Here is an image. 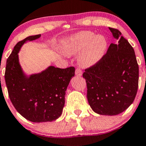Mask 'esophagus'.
I'll use <instances>...</instances> for the list:
<instances>
[{
  "label": "esophagus",
  "mask_w": 146,
  "mask_h": 146,
  "mask_svg": "<svg viewBox=\"0 0 146 146\" xmlns=\"http://www.w3.org/2000/svg\"><path fill=\"white\" fill-rule=\"evenodd\" d=\"M75 73H76V76H82V70H80L79 68H77L76 69V72H75Z\"/></svg>",
  "instance_id": "34e87169"
}]
</instances>
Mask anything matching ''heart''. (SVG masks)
Instances as JSON below:
<instances>
[{
  "mask_svg": "<svg viewBox=\"0 0 146 146\" xmlns=\"http://www.w3.org/2000/svg\"><path fill=\"white\" fill-rule=\"evenodd\" d=\"M107 42L102 35L84 31L75 35L66 47L70 54L80 52L78 61L82 66L89 67L95 65L102 58L107 49Z\"/></svg>",
  "mask_w": 146,
  "mask_h": 146,
  "instance_id": "b5f03b06",
  "label": "heart"
}]
</instances>
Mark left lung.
Wrapping results in <instances>:
<instances>
[{
    "instance_id": "8db88e82",
    "label": "left lung",
    "mask_w": 146,
    "mask_h": 146,
    "mask_svg": "<svg viewBox=\"0 0 146 146\" xmlns=\"http://www.w3.org/2000/svg\"><path fill=\"white\" fill-rule=\"evenodd\" d=\"M117 40L107 53L82 74L87 98L95 112L117 115L133 103L138 87V65L134 49L120 31L109 27Z\"/></svg>"
}]
</instances>
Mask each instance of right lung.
Listing matches in <instances>:
<instances>
[{
	"label": "right lung",
	"instance_id": "right-lung-1",
	"mask_svg": "<svg viewBox=\"0 0 146 146\" xmlns=\"http://www.w3.org/2000/svg\"><path fill=\"white\" fill-rule=\"evenodd\" d=\"M41 35L29 36L17 42L7 59L5 80L8 95L15 110L32 122L52 121L62 114L65 95L75 68L49 66L38 74L27 77L23 73L18 52L26 41L38 39Z\"/></svg>",
	"mask_w": 146,
	"mask_h": 146
}]
</instances>
